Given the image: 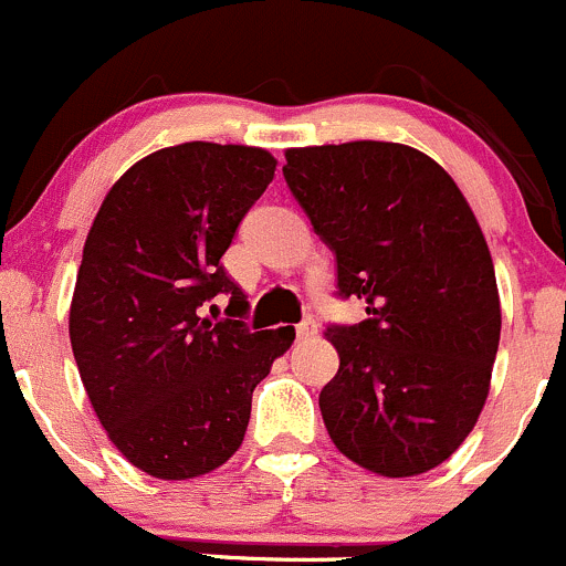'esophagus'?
<instances>
[{
	"label": "esophagus",
	"instance_id": "34e87169",
	"mask_svg": "<svg viewBox=\"0 0 566 566\" xmlns=\"http://www.w3.org/2000/svg\"><path fill=\"white\" fill-rule=\"evenodd\" d=\"M316 329H318V324L313 322V318H305V322L296 324V335H300V338H313V335H316Z\"/></svg>",
	"mask_w": 566,
	"mask_h": 566
}]
</instances>
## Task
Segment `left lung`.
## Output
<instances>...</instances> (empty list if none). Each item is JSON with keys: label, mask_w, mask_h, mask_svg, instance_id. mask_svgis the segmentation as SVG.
Instances as JSON below:
<instances>
[{"label": "left lung", "mask_w": 566, "mask_h": 566, "mask_svg": "<svg viewBox=\"0 0 566 566\" xmlns=\"http://www.w3.org/2000/svg\"><path fill=\"white\" fill-rule=\"evenodd\" d=\"M283 176L338 261V294L368 318L327 327L338 374L318 394L335 449L407 479L449 460L490 394L501 296L454 178L401 143L285 150Z\"/></svg>", "instance_id": "obj_1"}]
</instances>
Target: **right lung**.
I'll return each mask as SVG.
<instances>
[{"label": "right lung", "mask_w": 566, "mask_h": 566, "mask_svg": "<svg viewBox=\"0 0 566 566\" xmlns=\"http://www.w3.org/2000/svg\"><path fill=\"white\" fill-rule=\"evenodd\" d=\"M253 145L181 143L128 167L95 214L71 300L82 385L115 449L143 473L184 481L242 446L253 390L294 327L211 322L203 302L248 296L220 259L275 178Z\"/></svg>", "instance_id": "obj_1"}]
</instances>
